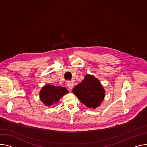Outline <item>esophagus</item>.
Returning <instances> with one entry per match:
<instances>
[{"instance_id": "obj_1", "label": "esophagus", "mask_w": 147, "mask_h": 147, "mask_svg": "<svg viewBox=\"0 0 147 147\" xmlns=\"http://www.w3.org/2000/svg\"><path fill=\"white\" fill-rule=\"evenodd\" d=\"M67 87L69 88V89L71 90H72L73 86H74V84H73V83L71 82V81H67Z\"/></svg>"}]
</instances>
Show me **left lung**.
<instances>
[{
  "label": "left lung",
  "mask_w": 147,
  "mask_h": 147,
  "mask_svg": "<svg viewBox=\"0 0 147 147\" xmlns=\"http://www.w3.org/2000/svg\"><path fill=\"white\" fill-rule=\"evenodd\" d=\"M73 94L89 108L99 107L104 99L105 90L100 81L93 75L87 74L73 90Z\"/></svg>",
  "instance_id": "1"
}]
</instances>
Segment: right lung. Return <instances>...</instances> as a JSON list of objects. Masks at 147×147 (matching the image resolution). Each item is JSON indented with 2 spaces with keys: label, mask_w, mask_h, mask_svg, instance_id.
Segmentation results:
<instances>
[{
  "label": "right lung",
  "mask_w": 147,
  "mask_h": 147,
  "mask_svg": "<svg viewBox=\"0 0 147 147\" xmlns=\"http://www.w3.org/2000/svg\"><path fill=\"white\" fill-rule=\"evenodd\" d=\"M67 93H69V91L65 87L47 84L43 86L40 90L39 98L44 105L50 107L57 103L61 97Z\"/></svg>",
  "instance_id": "add662e5"
}]
</instances>
